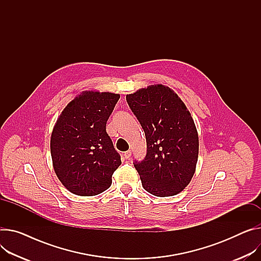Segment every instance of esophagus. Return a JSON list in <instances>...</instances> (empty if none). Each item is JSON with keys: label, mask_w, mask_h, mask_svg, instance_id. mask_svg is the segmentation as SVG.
Here are the masks:
<instances>
[{"label": "esophagus", "mask_w": 261, "mask_h": 261, "mask_svg": "<svg viewBox=\"0 0 261 261\" xmlns=\"http://www.w3.org/2000/svg\"><path fill=\"white\" fill-rule=\"evenodd\" d=\"M123 155H124L125 159H129V156L132 155V151H130V150H127V151H125V152L123 153Z\"/></svg>", "instance_id": "1"}]
</instances>
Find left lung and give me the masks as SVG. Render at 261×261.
I'll list each match as a JSON object with an SVG mask.
<instances>
[{
    "label": "left lung",
    "instance_id": "1",
    "mask_svg": "<svg viewBox=\"0 0 261 261\" xmlns=\"http://www.w3.org/2000/svg\"><path fill=\"white\" fill-rule=\"evenodd\" d=\"M126 101L146 137V155L134 163L143 188L160 197L183 191L195 172L198 156V135L185 103L163 85L128 94Z\"/></svg>",
    "mask_w": 261,
    "mask_h": 261
}]
</instances>
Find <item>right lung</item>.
Here are the masks:
<instances>
[{"label":"right lung","mask_w":261,"mask_h":261,"mask_svg":"<svg viewBox=\"0 0 261 261\" xmlns=\"http://www.w3.org/2000/svg\"><path fill=\"white\" fill-rule=\"evenodd\" d=\"M119 98L115 93L85 91L68 103L53 127L50 149L54 171L76 195L106 191L121 164L106 130Z\"/></svg>","instance_id":"1"}]
</instances>
